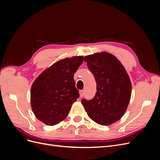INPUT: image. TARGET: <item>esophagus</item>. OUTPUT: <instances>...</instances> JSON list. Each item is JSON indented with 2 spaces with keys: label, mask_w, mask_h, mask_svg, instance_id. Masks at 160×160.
<instances>
[{
  "label": "esophagus",
  "mask_w": 160,
  "mask_h": 160,
  "mask_svg": "<svg viewBox=\"0 0 160 160\" xmlns=\"http://www.w3.org/2000/svg\"><path fill=\"white\" fill-rule=\"evenodd\" d=\"M83 95H84V91H83V90L80 91H79V97H80V98H83Z\"/></svg>",
  "instance_id": "esophagus-1"
}]
</instances>
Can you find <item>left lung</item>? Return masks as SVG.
Instances as JSON below:
<instances>
[{
    "mask_svg": "<svg viewBox=\"0 0 160 160\" xmlns=\"http://www.w3.org/2000/svg\"><path fill=\"white\" fill-rule=\"evenodd\" d=\"M84 61L97 83L93 99L81 103L89 117L97 123L109 125L118 122L127 110L132 95V83L118 58L107 52L85 57Z\"/></svg>",
    "mask_w": 160,
    "mask_h": 160,
    "instance_id": "1",
    "label": "left lung"
}]
</instances>
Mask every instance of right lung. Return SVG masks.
Returning a JSON list of instances; mask_svg holds the SVG:
<instances>
[{"label": "right lung", "instance_id": "add662e5", "mask_svg": "<svg viewBox=\"0 0 160 160\" xmlns=\"http://www.w3.org/2000/svg\"><path fill=\"white\" fill-rule=\"evenodd\" d=\"M83 61V56L65 58L43 71L34 81L31 105L35 117L47 125L63 121L79 98L74 74Z\"/></svg>", "mask_w": 160, "mask_h": 160}]
</instances>
